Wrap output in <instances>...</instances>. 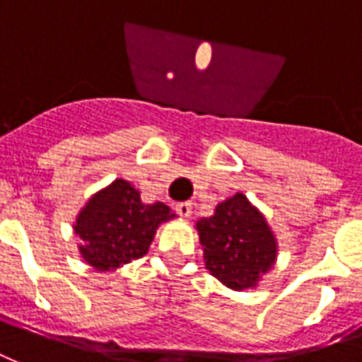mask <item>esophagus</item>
Wrapping results in <instances>:
<instances>
[{
  "mask_svg": "<svg viewBox=\"0 0 362 362\" xmlns=\"http://www.w3.org/2000/svg\"><path fill=\"white\" fill-rule=\"evenodd\" d=\"M175 211H177L181 217H189L192 214V204L191 202L175 204Z\"/></svg>",
  "mask_w": 362,
  "mask_h": 362,
  "instance_id": "1",
  "label": "esophagus"
}]
</instances>
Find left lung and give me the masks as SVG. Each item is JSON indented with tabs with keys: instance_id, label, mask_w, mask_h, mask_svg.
I'll use <instances>...</instances> for the list:
<instances>
[{
	"instance_id": "left-lung-1",
	"label": "left lung",
	"mask_w": 362,
	"mask_h": 362,
	"mask_svg": "<svg viewBox=\"0 0 362 362\" xmlns=\"http://www.w3.org/2000/svg\"><path fill=\"white\" fill-rule=\"evenodd\" d=\"M206 269L233 290L254 288L274 265L276 238L263 214L243 192L217 204L216 214L197 221Z\"/></svg>"
}]
</instances>
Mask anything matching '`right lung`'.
Instances as JSON below:
<instances>
[{
  "label": "right lung",
  "instance_id": "1",
  "mask_svg": "<svg viewBox=\"0 0 362 362\" xmlns=\"http://www.w3.org/2000/svg\"><path fill=\"white\" fill-rule=\"evenodd\" d=\"M175 214L164 202L145 204L126 179H116L89 198L76 217L83 262L97 271H114L148 252L160 225Z\"/></svg>",
  "mask_w": 362,
  "mask_h": 362
}]
</instances>
